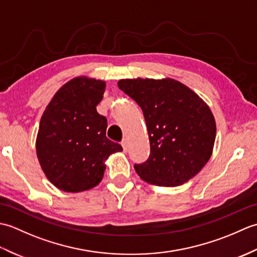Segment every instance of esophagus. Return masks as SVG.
Returning a JSON list of instances; mask_svg holds the SVG:
<instances>
[{"instance_id":"1","label":"esophagus","mask_w":257,"mask_h":257,"mask_svg":"<svg viewBox=\"0 0 257 257\" xmlns=\"http://www.w3.org/2000/svg\"><path fill=\"white\" fill-rule=\"evenodd\" d=\"M121 146H122V148H123V151L127 152L128 151V141H127V139H123L121 141Z\"/></svg>"}]
</instances>
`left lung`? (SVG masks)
<instances>
[{
  "mask_svg": "<svg viewBox=\"0 0 257 257\" xmlns=\"http://www.w3.org/2000/svg\"><path fill=\"white\" fill-rule=\"evenodd\" d=\"M119 89L143 109L148 128V160L135 165L140 178L176 187L205 166L215 141V120L209 106L189 87L171 78L121 79Z\"/></svg>",
  "mask_w": 257,
  "mask_h": 257,
  "instance_id": "obj_1",
  "label": "left lung"
}]
</instances>
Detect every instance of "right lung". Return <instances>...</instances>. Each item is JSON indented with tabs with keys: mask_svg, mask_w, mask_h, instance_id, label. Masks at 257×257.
Here are the masks:
<instances>
[{
	"mask_svg": "<svg viewBox=\"0 0 257 257\" xmlns=\"http://www.w3.org/2000/svg\"><path fill=\"white\" fill-rule=\"evenodd\" d=\"M105 81L86 77L65 84L48 103L36 139L47 179L65 192L89 190L101 181L105 160L122 150L106 137L107 119L97 112Z\"/></svg>",
	"mask_w": 257,
	"mask_h": 257,
	"instance_id": "1",
	"label": "right lung"
}]
</instances>
